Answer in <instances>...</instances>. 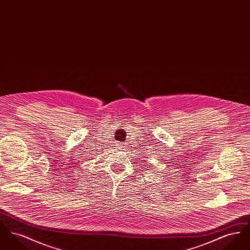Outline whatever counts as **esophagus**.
Masks as SVG:
<instances>
[{
	"instance_id": "1",
	"label": "esophagus",
	"mask_w": 250,
	"mask_h": 250,
	"mask_svg": "<svg viewBox=\"0 0 250 250\" xmlns=\"http://www.w3.org/2000/svg\"><path fill=\"white\" fill-rule=\"evenodd\" d=\"M116 146H117V148H118V149H123V148H125V146H124V144H123V143H118L116 144Z\"/></svg>"
}]
</instances>
